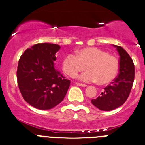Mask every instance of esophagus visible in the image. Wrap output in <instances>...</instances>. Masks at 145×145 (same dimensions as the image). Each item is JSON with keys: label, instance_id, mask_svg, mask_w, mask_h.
<instances>
[{"label": "esophagus", "instance_id": "1", "mask_svg": "<svg viewBox=\"0 0 145 145\" xmlns=\"http://www.w3.org/2000/svg\"><path fill=\"white\" fill-rule=\"evenodd\" d=\"M76 84L77 86H81V87H86L87 86L86 85V84H81V83H76Z\"/></svg>", "mask_w": 145, "mask_h": 145}]
</instances>
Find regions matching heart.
I'll use <instances>...</instances> for the list:
<instances>
[{
  "label": "heart",
  "instance_id": "b5f03b06",
  "mask_svg": "<svg viewBox=\"0 0 145 145\" xmlns=\"http://www.w3.org/2000/svg\"><path fill=\"white\" fill-rule=\"evenodd\" d=\"M63 70L71 78H76L86 69L80 79L84 82H95L105 85L111 82L118 73L120 64L116 57L97 47L81 49L76 56L69 54L64 57Z\"/></svg>",
  "mask_w": 145,
  "mask_h": 145
}]
</instances>
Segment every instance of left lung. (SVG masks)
Here are the masks:
<instances>
[{"label": "left lung", "instance_id": "1", "mask_svg": "<svg viewBox=\"0 0 145 145\" xmlns=\"http://www.w3.org/2000/svg\"><path fill=\"white\" fill-rule=\"evenodd\" d=\"M120 56L118 76L110 85L104 88L101 96L91 100L94 106L110 111L123 105L130 95L135 78V66L128 53L120 46L113 45Z\"/></svg>", "mask_w": 145, "mask_h": 145}]
</instances>
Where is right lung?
I'll list each match as a JSON object with an SVG mask.
<instances>
[{"mask_svg": "<svg viewBox=\"0 0 145 145\" xmlns=\"http://www.w3.org/2000/svg\"><path fill=\"white\" fill-rule=\"evenodd\" d=\"M58 44L41 43L27 49L18 61L17 80L24 100L34 108L49 110L64 100L70 85L54 67Z\"/></svg>", "mask_w": 145, "mask_h": 145, "instance_id": "1", "label": "right lung"}]
</instances>
